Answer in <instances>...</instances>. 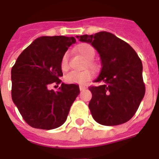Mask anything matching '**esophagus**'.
<instances>
[{
	"instance_id": "34e87169",
	"label": "esophagus",
	"mask_w": 159,
	"mask_h": 159,
	"mask_svg": "<svg viewBox=\"0 0 159 159\" xmlns=\"http://www.w3.org/2000/svg\"><path fill=\"white\" fill-rule=\"evenodd\" d=\"M79 89H80V91H83V90H85V89H86V86H82V85H80V86H79Z\"/></svg>"
}]
</instances>
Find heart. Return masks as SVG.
I'll return each mask as SVG.
<instances>
[{"mask_svg": "<svg viewBox=\"0 0 159 159\" xmlns=\"http://www.w3.org/2000/svg\"><path fill=\"white\" fill-rule=\"evenodd\" d=\"M77 52L86 59L85 63H84V68H86L88 67L93 70H97L98 64L92 59L95 56V50L91 45L86 43L79 44L77 46ZM60 68L64 72L68 71V69L69 68L68 57L67 53L64 54L62 56L61 60H60ZM92 77L93 73L91 72V70L86 68L82 72H75V71L70 72L65 76L64 80L67 83L82 84V85H83V84H86L88 81H90Z\"/></svg>", "mask_w": 159, "mask_h": 159, "instance_id": "b5f03b06", "label": "heart"}]
</instances>
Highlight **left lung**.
Here are the masks:
<instances>
[{
	"label": "left lung",
	"instance_id": "8db88e82",
	"mask_svg": "<svg viewBox=\"0 0 159 159\" xmlns=\"http://www.w3.org/2000/svg\"><path fill=\"white\" fill-rule=\"evenodd\" d=\"M77 37L91 43L101 59V71L95 82L102 84L89 87L93 118L104 126L125 123L135 115L145 93L141 60L128 43L110 33Z\"/></svg>",
	"mask_w": 159,
	"mask_h": 159
}]
</instances>
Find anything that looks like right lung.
<instances>
[{
	"instance_id": "add662e5",
	"label": "right lung",
	"mask_w": 159,
	"mask_h": 159,
	"mask_svg": "<svg viewBox=\"0 0 159 159\" xmlns=\"http://www.w3.org/2000/svg\"><path fill=\"white\" fill-rule=\"evenodd\" d=\"M74 37H41L20 54L11 69L13 102L24 120L34 128L51 130L66 121L80 93L76 84H64L60 60ZM51 84H61L57 91Z\"/></svg>"
}]
</instances>
